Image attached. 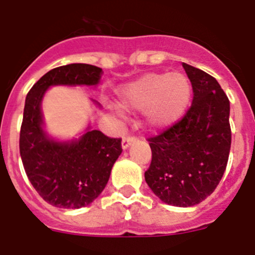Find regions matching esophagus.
Instances as JSON below:
<instances>
[{"label":"esophagus","instance_id":"esophagus-1","mask_svg":"<svg viewBox=\"0 0 255 255\" xmlns=\"http://www.w3.org/2000/svg\"><path fill=\"white\" fill-rule=\"evenodd\" d=\"M134 138L133 137H126V138H123V140H122V149L123 150H126L127 149L128 147H129L130 144H132L133 142H134Z\"/></svg>","mask_w":255,"mask_h":255}]
</instances>
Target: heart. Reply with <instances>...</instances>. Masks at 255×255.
I'll list each match as a JSON object with an SVG mask.
<instances>
[{"instance_id":"heart-1","label":"heart","mask_w":255,"mask_h":255,"mask_svg":"<svg viewBox=\"0 0 255 255\" xmlns=\"http://www.w3.org/2000/svg\"><path fill=\"white\" fill-rule=\"evenodd\" d=\"M117 97L125 110H144L148 127L164 128L183 117L192 98V85L180 72H149L122 86Z\"/></svg>"}]
</instances>
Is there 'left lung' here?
Listing matches in <instances>:
<instances>
[{"instance_id": "1", "label": "left lung", "mask_w": 255, "mask_h": 255, "mask_svg": "<svg viewBox=\"0 0 255 255\" xmlns=\"http://www.w3.org/2000/svg\"><path fill=\"white\" fill-rule=\"evenodd\" d=\"M193 87V103L184 117L148 139L152 162L144 173L153 193L165 204L192 207L211 196L228 163L231 105L218 81L183 63Z\"/></svg>"}]
</instances>
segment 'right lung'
Instances as JSON below:
<instances>
[{"label":"right lung","instance_id":"1","mask_svg":"<svg viewBox=\"0 0 255 255\" xmlns=\"http://www.w3.org/2000/svg\"><path fill=\"white\" fill-rule=\"evenodd\" d=\"M102 73V68L86 63L61 66L42 76L26 97L19 154L37 193L57 208L78 209L98 198L122 148L121 139L92 129L91 123L72 139L52 137L44 125L42 101L54 86L97 87ZM91 102L101 108L97 101Z\"/></svg>","mask_w":255,"mask_h":255}]
</instances>
